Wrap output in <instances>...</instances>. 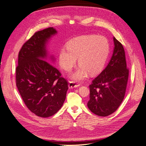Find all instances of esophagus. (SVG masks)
I'll return each instance as SVG.
<instances>
[{
  "label": "esophagus",
  "instance_id": "1",
  "mask_svg": "<svg viewBox=\"0 0 146 146\" xmlns=\"http://www.w3.org/2000/svg\"><path fill=\"white\" fill-rule=\"evenodd\" d=\"M68 86H69V89H72V88L78 87L79 86H80V84L75 82H72L71 81V82H69V85Z\"/></svg>",
  "mask_w": 146,
  "mask_h": 146
}]
</instances>
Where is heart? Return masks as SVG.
I'll list each match as a JSON object with an SVG mask.
<instances>
[{"instance_id": "b5f03b06", "label": "heart", "mask_w": 146, "mask_h": 146, "mask_svg": "<svg viewBox=\"0 0 146 146\" xmlns=\"http://www.w3.org/2000/svg\"><path fill=\"white\" fill-rule=\"evenodd\" d=\"M109 53V43L103 36L84 35L73 39L68 46L61 47L59 63L61 68L70 72L77 63L80 65L71 76L75 81L85 79L88 74L96 75L103 69Z\"/></svg>"}]
</instances>
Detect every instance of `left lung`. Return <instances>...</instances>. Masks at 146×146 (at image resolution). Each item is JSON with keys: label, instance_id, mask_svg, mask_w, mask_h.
I'll return each mask as SVG.
<instances>
[{"label": "left lung", "instance_id": "1", "mask_svg": "<svg viewBox=\"0 0 146 146\" xmlns=\"http://www.w3.org/2000/svg\"><path fill=\"white\" fill-rule=\"evenodd\" d=\"M114 50L107 67L90 85L91 111L99 116H107L119 108L124 98L129 78L125 54L122 44L113 38Z\"/></svg>", "mask_w": 146, "mask_h": 146}]
</instances>
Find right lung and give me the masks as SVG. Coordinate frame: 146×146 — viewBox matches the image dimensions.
<instances>
[{
    "mask_svg": "<svg viewBox=\"0 0 146 146\" xmlns=\"http://www.w3.org/2000/svg\"><path fill=\"white\" fill-rule=\"evenodd\" d=\"M57 31L48 27L35 33L21 48L16 69V86L25 105L36 116L48 117L62 107L68 83L48 62L46 44ZM50 60H55L53 56ZM48 61L47 62L46 61Z\"/></svg>",
    "mask_w": 146,
    "mask_h": 146,
    "instance_id": "add662e5",
    "label": "right lung"
}]
</instances>
